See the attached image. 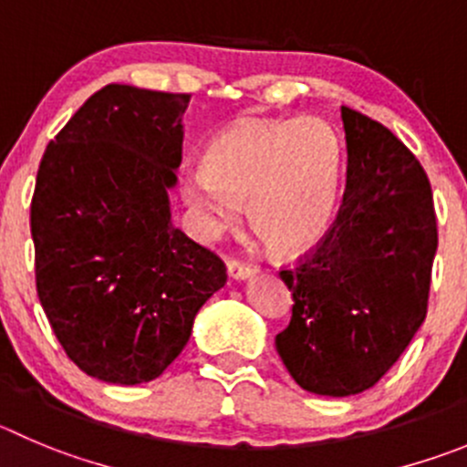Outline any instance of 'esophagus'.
<instances>
[{
  "instance_id": "esophagus-1",
  "label": "esophagus",
  "mask_w": 467,
  "mask_h": 467,
  "mask_svg": "<svg viewBox=\"0 0 467 467\" xmlns=\"http://www.w3.org/2000/svg\"><path fill=\"white\" fill-rule=\"evenodd\" d=\"M228 274L230 278H234V281H244V278L254 276V267H248L246 263H242V260H228Z\"/></svg>"
}]
</instances>
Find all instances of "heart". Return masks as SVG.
<instances>
[{"label": "heart", "mask_w": 467, "mask_h": 467, "mask_svg": "<svg viewBox=\"0 0 467 467\" xmlns=\"http://www.w3.org/2000/svg\"><path fill=\"white\" fill-rule=\"evenodd\" d=\"M343 184V145L317 117L246 119L219 133L204 165L189 170L182 195L202 239L242 216L281 254L306 251L329 230Z\"/></svg>", "instance_id": "obj_1"}]
</instances>
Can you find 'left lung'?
I'll return each mask as SVG.
<instances>
[{"mask_svg":"<svg viewBox=\"0 0 467 467\" xmlns=\"http://www.w3.org/2000/svg\"><path fill=\"white\" fill-rule=\"evenodd\" d=\"M346 191L337 221L297 267L276 350L302 389L352 396L396 364L426 317L438 248L429 177L380 121L341 108Z\"/></svg>","mask_w":467,"mask_h":467,"instance_id":"left-lung-1","label":"left lung"}]
</instances>
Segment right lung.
<instances>
[{
	"label": "right lung",
	"instance_id": "right-lung-1",
	"mask_svg": "<svg viewBox=\"0 0 467 467\" xmlns=\"http://www.w3.org/2000/svg\"><path fill=\"white\" fill-rule=\"evenodd\" d=\"M189 94L108 85L50 140L32 198L36 290L68 359L112 385L159 378L228 274L172 225Z\"/></svg>",
	"mask_w": 467,
	"mask_h": 467
}]
</instances>
